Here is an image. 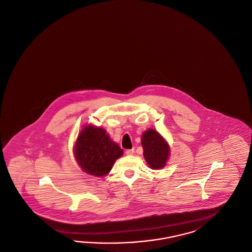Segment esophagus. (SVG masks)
Masks as SVG:
<instances>
[{"mask_svg":"<svg viewBox=\"0 0 252 252\" xmlns=\"http://www.w3.org/2000/svg\"><path fill=\"white\" fill-rule=\"evenodd\" d=\"M134 152H135V149H134V148H132V149H129V150H126V154L127 156H132V155L134 154Z\"/></svg>","mask_w":252,"mask_h":252,"instance_id":"obj_1","label":"esophagus"}]
</instances>
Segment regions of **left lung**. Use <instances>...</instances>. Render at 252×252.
Returning a JSON list of instances; mask_svg holds the SVG:
<instances>
[{"label": "left lung", "mask_w": 252, "mask_h": 252, "mask_svg": "<svg viewBox=\"0 0 252 252\" xmlns=\"http://www.w3.org/2000/svg\"><path fill=\"white\" fill-rule=\"evenodd\" d=\"M143 157L152 169H161L166 165L170 157V147L159 132L148 128L141 136Z\"/></svg>", "instance_id": "8db88e82"}]
</instances>
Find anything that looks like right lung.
I'll return each instance as SVG.
<instances>
[{
  "label": "right lung",
  "mask_w": 252,
  "mask_h": 252,
  "mask_svg": "<svg viewBox=\"0 0 252 252\" xmlns=\"http://www.w3.org/2000/svg\"><path fill=\"white\" fill-rule=\"evenodd\" d=\"M123 154L105 129L91 124L83 126L73 147L74 158L81 169L95 177L109 173Z\"/></svg>",
  "instance_id": "right-lung-1"
}]
</instances>
